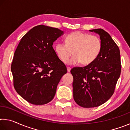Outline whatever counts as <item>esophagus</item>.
Listing matches in <instances>:
<instances>
[{"mask_svg": "<svg viewBox=\"0 0 130 130\" xmlns=\"http://www.w3.org/2000/svg\"><path fill=\"white\" fill-rule=\"evenodd\" d=\"M70 70H71V68L70 67H67V71L68 72H69L70 71Z\"/></svg>", "mask_w": 130, "mask_h": 130, "instance_id": "34e87169", "label": "esophagus"}]
</instances>
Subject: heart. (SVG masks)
Segmentation results:
<instances>
[{
    "label": "heart",
    "instance_id": "1",
    "mask_svg": "<svg viewBox=\"0 0 130 130\" xmlns=\"http://www.w3.org/2000/svg\"><path fill=\"white\" fill-rule=\"evenodd\" d=\"M102 44L99 37L80 31L72 32L66 37L65 43H57L54 47L55 52L59 59L70 65L81 62L83 65L91 64L98 58L102 50Z\"/></svg>",
    "mask_w": 130,
    "mask_h": 130
}]
</instances>
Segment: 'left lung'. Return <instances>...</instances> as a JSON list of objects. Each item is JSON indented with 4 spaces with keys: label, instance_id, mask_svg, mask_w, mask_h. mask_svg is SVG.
Instances as JSON below:
<instances>
[{
    "label": "left lung",
    "instance_id": "obj_1",
    "mask_svg": "<svg viewBox=\"0 0 130 130\" xmlns=\"http://www.w3.org/2000/svg\"><path fill=\"white\" fill-rule=\"evenodd\" d=\"M89 31L99 35L102 44L100 53L91 64L70 70L74 100L84 108L100 106L108 100L121 72L120 50L110 35L102 28Z\"/></svg>",
    "mask_w": 130,
    "mask_h": 130
}]
</instances>
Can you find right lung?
I'll return each mask as SVG.
<instances>
[{
    "instance_id": "add662e5",
    "label": "right lung",
    "mask_w": 130,
    "mask_h": 130,
    "mask_svg": "<svg viewBox=\"0 0 130 130\" xmlns=\"http://www.w3.org/2000/svg\"><path fill=\"white\" fill-rule=\"evenodd\" d=\"M63 34L58 28L38 25L28 31L18 45L11 68L14 86L31 104L43 105L52 101L61 77L67 73L53 47Z\"/></svg>"
}]
</instances>
